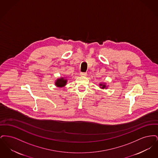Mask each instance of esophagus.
I'll return each instance as SVG.
<instances>
[{"instance_id":"34e87169","label":"esophagus","mask_w":158,"mask_h":158,"mask_svg":"<svg viewBox=\"0 0 158 158\" xmlns=\"http://www.w3.org/2000/svg\"><path fill=\"white\" fill-rule=\"evenodd\" d=\"M80 75H81V76H86L87 73L86 72H82V73H80Z\"/></svg>"}]
</instances>
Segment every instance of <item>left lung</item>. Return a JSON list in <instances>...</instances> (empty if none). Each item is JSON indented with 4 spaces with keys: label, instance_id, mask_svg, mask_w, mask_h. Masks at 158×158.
Instances as JSON below:
<instances>
[{
    "label": "left lung",
    "instance_id": "1",
    "mask_svg": "<svg viewBox=\"0 0 158 158\" xmlns=\"http://www.w3.org/2000/svg\"><path fill=\"white\" fill-rule=\"evenodd\" d=\"M99 88L102 89H106L108 86H106V84L105 82H101L99 84Z\"/></svg>",
    "mask_w": 158,
    "mask_h": 158
}]
</instances>
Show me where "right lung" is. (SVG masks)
<instances>
[{
	"instance_id": "obj_1",
	"label": "right lung",
	"mask_w": 158,
	"mask_h": 158,
	"mask_svg": "<svg viewBox=\"0 0 158 158\" xmlns=\"http://www.w3.org/2000/svg\"><path fill=\"white\" fill-rule=\"evenodd\" d=\"M68 77H60L57 79L55 81V85L58 88L64 87L68 82Z\"/></svg>"
}]
</instances>
